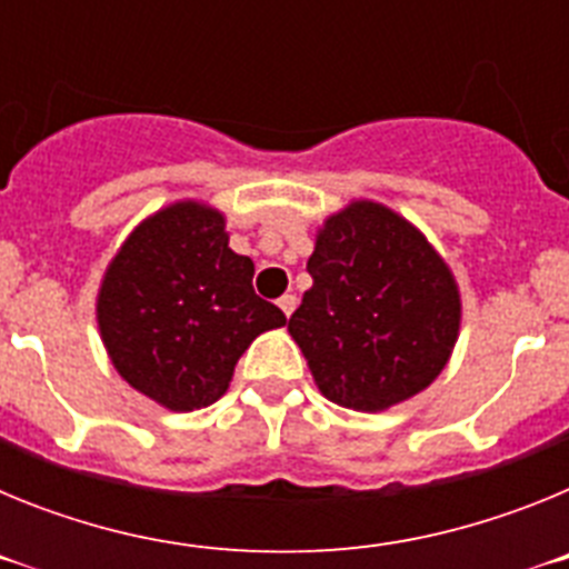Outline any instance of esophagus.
I'll use <instances>...</instances> for the list:
<instances>
[{
  "label": "esophagus",
  "mask_w": 569,
  "mask_h": 569,
  "mask_svg": "<svg viewBox=\"0 0 569 569\" xmlns=\"http://www.w3.org/2000/svg\"><path fill=\"white\" fill-rule=\"evenodd\" d=\"M296 305H299V301H296L293 293H284V296H281V299H279L281 313L288 316V319H290V313H293V310H296Z\"/></svg>",
  "instance_id": "obj_1"
}]
</instances>
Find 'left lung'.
I'll list each match as a JSON object with an SVG mask.
<instances>
[{
  "label": "left lung",
  "mask_w": 569,
  "mask_h": 569,
  "mask_svg": "<svg viewBox=\"0 0 569 569\" xmlns=\"http://www.w3.org/2000/svg\"><path fill=\"white\" fill-rule=\"evenodd\" d=\"M313 288L288 330L333 405L381 413L433 385L461 328L453 270L405 216L353 199L308 259Z\"/></svg>",
  "instance_id": "8db88e82"
}]
</instances>
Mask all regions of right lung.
Here are the masks:
<instances>
[{
  "label": "right lung",
  "instance_id": "1",
  "mask_svg": "<svg viewBox=\"0 0 569 569\" xmlns=\"http://www.w3.org/2000/svg\"><path fill=\"white\" fill-rule=\"evenodd\" d=\"M228 241L222 210L173 202L130 230L99 284L116 373L173 413L222 399L250 341L288 321L256 296L253 261Z\"/></svg>",
  "mask_w": 569,
  "mask_h": 569
}]
</instances>
